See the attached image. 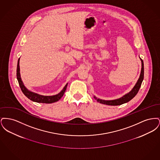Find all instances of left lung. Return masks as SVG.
<instances>
[{
  "label": "left lung",
  "instance_id": "1",
  "mask_svg": "<svg viewBox=\"0 0 160 160\" xmlns=\"http://www.w3.org/2000/svg\"><path fill=\"white\" fill-rule=\"evenodd\" d=\"M140 59L142 62V68H141L140 74L137 80V83L133 87V88L131 90V91H129L128 93H126L125 95L122 96V97L118 99H113V100H104V99H99L97 97H96L95 96H94L93 97L97 101V102H98L101 104L108 105V106H119L124 103L128 102L137 95L144 78V63H143V60H142L141 58Z\"/></svg>",
  "mask_w": 160,
  "mask_h": 160
}]
</instances>
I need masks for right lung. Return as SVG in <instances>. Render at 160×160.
Returning <instances> with one entry per match:
<instances>
[{"instance_id": "add662e5", "label": "right lung", "mask_w": 160, "mask_h": 160, "mask_svg": "<svg viewBox=\"0 0 160 160\" xmlns=\"http://www.w3.org/2000/svg\"><path fill=\"white\" fill-rule=\"evenodd\" d=\"M19 63H20V59H18V63H17V78L18 82V83H19L22 91L23 92V93L27 98L31 99V101L36 102L50 104V103H53V102H55L56 101H58L63 97L65 92L67 89L68 83L66 84L65 87L63 88V89L59 93L54 95H52V96H44V95H39L38 93L33 92L29 91V89H28L24 85L23 81L21 78L20 72V70Z\"/></svg>"}]
</instances>
